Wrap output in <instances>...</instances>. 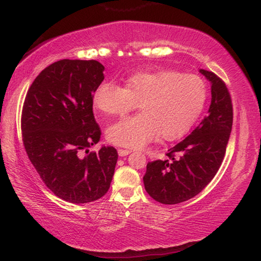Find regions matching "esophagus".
<instances>
[{
  "mask_svg": "<svg viewBox=\"0 0 261 261\" xmlns=\"http://www.w3.org/2000/svg\"><path fill=\"white\" fill-rule=\"evenodd\" d=\"M132 151L130 149H124V148H118V155L120 156H126L127 154H130Z\"/></svg>",
  "mask_w": 261,
  "mask_h": 261,
  "instance_id": "obj_1",
  "label": "esophagus"
}]
</instances>
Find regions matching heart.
<instances>
[{"mask_svg":"<svg viewBox=\"0 0 261 261\" xmlns=\"http://www.w3.org/2000/svg\"><path fill=\"white\" fill-rule=\"evenodd\" d=\"M206 98V85L197 74L162 70L131 74L125 87L100 83L92 101L107 115H124L139 103L143 113L114 123L107 129V138L120 146L140 148L160 135L171 140L187 134L202 112Z\"/></svg>","mask_w":261,"mask_h":261,"instance_id":"obj_1","label":"heart"}]
</instances>
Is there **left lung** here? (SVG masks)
<instances>
[{
    "label": "left lung",
    "mask_w": 261,
    "mask_h": 261,
    "mask_svg": "<svg viewBox=\"0 0 261 261\" xmlns=\"http://www.w3.org/2000/svg\"><path fill=\"white\" fill-rule=\"evenodd\" d=\"M199 72L211 83L208 115L169 149L166 160L148 162L143 177L145 190L161 204H179L197 196L214 178L226 154L232 126L230 94L214 72Z\"/></svg>",
    "instance_id": "left-lung-1"
}]
</instances>
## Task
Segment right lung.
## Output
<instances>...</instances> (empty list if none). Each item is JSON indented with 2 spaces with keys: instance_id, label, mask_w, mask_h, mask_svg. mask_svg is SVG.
Instances as JSON below:
<instances>
[{
  "instance_id": "obj_1",
  "label": "right lung",
  "mask_w": 261,
  "mask_h": 261,
  "mask_svg": "<svg viewBox=\"0 0 261 261\" xmlns=\"http://www.w3.org/2000/svg\"><path fill=\"white\" fill-rule=\"evenodd\" d=\"M95 60H61L39 73L21 112L25 151L42 182L61 199L85 204L109 190L118 154L113 146L90 152L101 130L93 92L105 79Z\"/></svg>"
}]
</instances>
